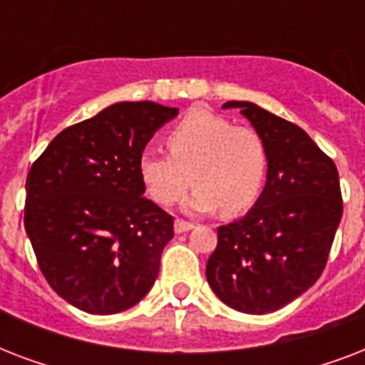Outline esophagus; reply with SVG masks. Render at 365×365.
Here are the masks:
<instances>
[{
  "mask_svg": "<svg viewBox=\"0 0 365 365\" xmlns=\"http://www.w3.org/2000/svg\"><path fill=\"white\" fill-rule=\"evenodd\" d=\"M193 227V223L185 222V220H176V223H174V231H176V233H187V231H191Z\"/></svg>",
  "mask_w": 365,
  "mask_h": 365,
  "instance_id": "1",
  "label": "esophagus"
}]
</instances>
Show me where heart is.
<instances>
[{
  "instance_id": "obj_1",
  "label": "heart",
  "mask_w": 365,
  "mask_h": 365,
  "mask_svg": "<svg viewBox=\"0 0 365 365\" xmlns=\"http://www.w3.org/2000/svg\"><path fill=\"white\" fill-rule=\"evenodd\" d=\"M168 151L143 149L138 172L149 197L168 206L197 187L185 202L189 212L240 214L257 202L265 187L269 153L259 132L212 111L195 110L166 134Z\"/></svg>"
}]
</instances>
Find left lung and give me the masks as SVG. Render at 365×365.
I'll return each mask as SVG.
<instances>
[{"mask_svg": "<svg viewBox=\"0 0 365 365\" xmlns=\"http://www.w3.org/2000/svg\"><path fill=\"white\" fill-rule=\"evenodd\" d=\"M239 108L269 153L263 193L254 208L217 227L206 263L214 294L235 311L267 314L305 294L322 274L343 216L337 166L303 128L252 102Z\"/></svg>", "mask_w": 365, "mask_h": 365, "instance_id": "obj_1", "label": "left lung"}]
</instances>
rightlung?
Returning a JSON list of instances; mask_svg holds the SVG:
<instances>
[{
  "label": "right lung",
  "mask_w": 365,
  "mask_h": 365,
  "mask_svg": "<svg viewBox=\"0 0 365 365\" xmlns=\"http://www.w3.org/2000/svg\"><path fill=\"white\" fill-rule=\"evenodd\" d=\"M178 108L119 102L60 132L26 178L24 227L51 288L91 314L142 299L174 237V217L143 197L138 159Z\"/></svg>",
  "instance_id": "right-lung-1"
}]
</instances>
